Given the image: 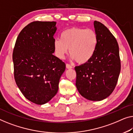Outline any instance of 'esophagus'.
Wrapping results in <instances>:
<instances>
[{
    "instance_id": "34e87169",
    "label": "esophagus",
    "mask_w": 133,
    "mask_h": 133,
    "mask_svg": "<svg viewBox=\"0 0 133 133\" xmlns=\"http://www.w3.org/2000/svg\"><path fill=\"white\" fill-rule=\"evenodd\" d=\"M66 68L67 69H72V66H70V64H68V63H67V64H66Z\"/></svg>"
}]
</instances>
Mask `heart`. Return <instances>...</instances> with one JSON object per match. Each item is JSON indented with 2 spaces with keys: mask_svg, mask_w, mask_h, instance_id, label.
<instances>
[{
  "mask_svg": "<svg viewBox=\"0 0 133 133\" xmlns=\"http://www.w3.org/2000/svg\"><path fill=\"white\" fill-rule=\"evenodd\" d=\"M97 35L92 29L72 27L63 31L60 39L54 41L55 55L63 59L68 52L71 58L79 64H84L90 61L96 51Z\"/></svg>",
  "mask_w": 133,
  "mask_h": 133,
  "instance_id": "b5f03b06",
  "label": "heart"
}]
</instances>
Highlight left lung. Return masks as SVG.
<instances>
[{
  "label": "left lung",
  "mask_w": 133,
  "mask_h": 133,
  "mask_svg": "<svg viewBox=\"0 0 133 133\" xmlns=\"http://www.w3.org/2000/svg\"><path fill=\"white\" fill-rule=\"evenodd\" d=\"M97 35L94 54L86 63L75 67L76 86L84 98L100 101L114 91L121 71L117 41L109 29L99 21L94 23Z\"/></svg>",
  "instance_id": "obj_1"
}]
</instances>
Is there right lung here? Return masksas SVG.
<instances>
[{
  "label": "right lung",
  "instance_id": "right-lung-1",
  "mask_svg": "<svg viewBox=\"0 0 133 133\" xmlns=\"http://www.w3.org/2000/svg\"><path fill=\"white\" fill-rule=\"evenodd\" d=\"M55 21H33L18 36L12 60L16 84L27 100L43 104L54 97L66 69L54 52Z\"/></svg>",
  "mask_w": 133,
  "mask_h": 133
}]
</instances>
